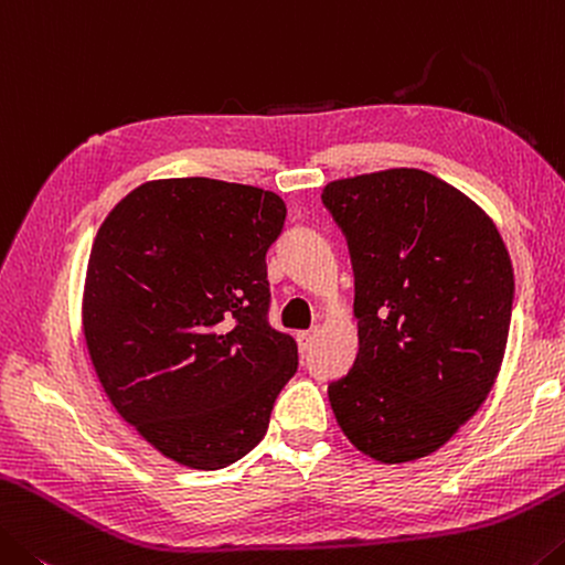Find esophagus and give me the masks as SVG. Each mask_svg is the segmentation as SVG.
<instances>
[{"mask_svg":"<svg viewBox=\"0 0 565 565\" xmlns=\"http://www.w3.org/2000/svg\"><path fill=\"white\" fill-rule=\"evenodd\" d=\"M312 340H316V330H302L298 332V345L302 353H308V350L312 348Z\"/></svg>","mask_w":565,"mask_h":565,"instance_id":"obj_1","label":"esophagus"}]
</instances>
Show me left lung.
I'll return each mask as SVG.
<instances>
[{
	"instance_id": "left-lung-1",
	"label": "left lung",
	"mask_w": 565,
	"mask_h": 565,
	"mask_svg": "<svg viewBox=\"0 0 565 565\" xmlns=\"http://www.w3.org/2000/svg\"><path fill=\"white\" fill-rule=\"evenodd\" d=\"M355 275L358 358L328 385L365 456L408 463L476 415L503 363L513 265L491 217L423 170L330 182Z\"/></svg>"
}]
</instances>
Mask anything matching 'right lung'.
Segmentation results:
<instances>
[{
	"mask_svg": "<svg viewBox=\"0 0 565 565\" xmlns=\"http://www.w3.org/2000/svg\"><path fill=\"white\" fill-rule=\"evenodd\" d=\"M285 202L210 178L145 182L102 222L82 326L109 401L182 466L247 456L298 370V343L270 326L265 255Z\"/></svg>",
	"mask_w": 565,
	"mask_h": 565,
	"instance_id": "obj_1",
	"label": "right lung"
}]
</instances>
